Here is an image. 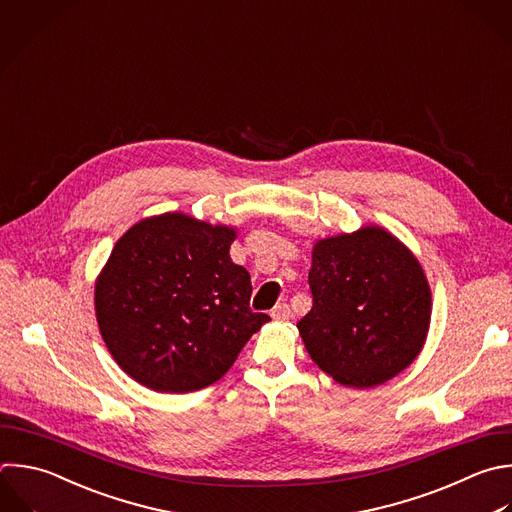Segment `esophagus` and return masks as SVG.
<instances>
[{
  "label": "esophagus",
  "instance_id": "obj_1",
  "mask_svg": "<svg viewBox=\"0 0 512 512\" xmlns=\"http://www.w3.org/2000/svg\"><path fill=\"white\" fill-rule=\"evenodd\" d=\"M274 320H290V316H292V310H290V306L286 304V302H282V304H278V306H274V310H272V314H270Z\"/></svg>",
  "mask_w": 512,
  "mask_h": 512
}]
</instances>
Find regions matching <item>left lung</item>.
<instances>
[{"mask_svg":"<svg viewBox=\"0 0 512 512\" xmlns=\"http://www.w3.org/2000/svg\"><path fill=\"white\" fill-rule=\"evenodd\" d=\"M312 310L296 324L310 358L344 386L372 388L420 352L430 288L392 234L366 226L316 242L308 272Z\"/></svg>","mask_w":512,"mask_h":512,"instance_id":"8db88e82","label":"left lung"}]
</instances>
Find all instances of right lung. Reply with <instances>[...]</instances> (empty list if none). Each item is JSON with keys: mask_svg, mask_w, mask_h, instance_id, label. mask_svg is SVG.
<instances>
[{"mask_svg": "<svg viewBox=\"0 0 512 512\" xmlns=\"http://www.w3.org/2000/svg\"><path fill=\"white\" fill-rule=\"evenodd\" d=\"M236 232L186 214L132 226L96 284V316L116 362L158 392L220 380L268 314L252 312V282L230 258Z\"/></svg>", "mask_w": 512, "mask_h": 512, "instance_id": "obj_1", "label": "right lung"}]
</instances>
